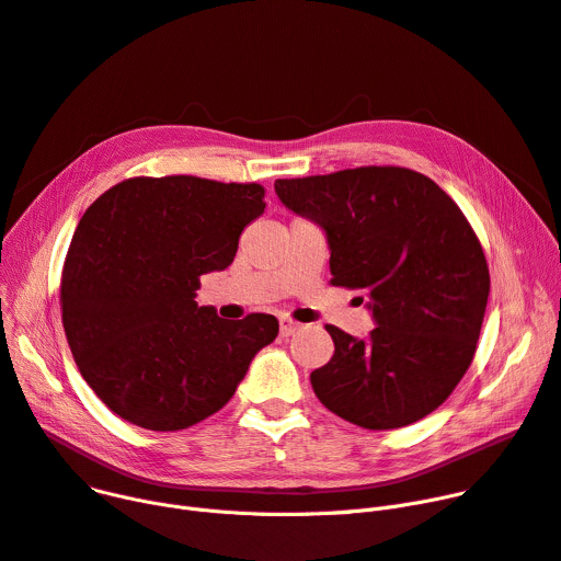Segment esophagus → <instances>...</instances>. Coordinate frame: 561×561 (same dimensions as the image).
<instances>
[{
	"label": "esophagus",
	"instance_id": "esophagus-1",
	"mask_svg": "<svg viewBox=\"0 0 561 561\" xmlns=\"http://www.w3.org/2000/svg\"><path fill=\"white\" fill-rule=\"evenodd\" d=\"M300 322H295V320H290V318H282L279 320V333L284 335V339H288V335H295L297 331H300Z\"/></svg>",
	"mask_w": 561,
	"mask_h": 561
}]
</instances>
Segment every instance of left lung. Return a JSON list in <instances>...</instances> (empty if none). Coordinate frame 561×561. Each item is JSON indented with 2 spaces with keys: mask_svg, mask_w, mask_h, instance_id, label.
Here are the masks:
<instances>
[{
  "mask_svg": "<svg viewBox=\"0 0 561 561\" xmlns=\"http://www.w3.org/2000/svg\"><path fill=\"white\" fill-rule=\"evenodd\" d=\"M275 192L324 230L331 284L365 290L377 324L367 339L327 324L335 352L311 371L316 397L371 431L433 413L471 365L490 295L488 261L460 207L401 167L275 180Z\"/></svg>",
  "mask_w": 561,
  "mask_h": 561,
  "instance_id": "left-lung-1",
  "label": "left lung"
}]
</instances>
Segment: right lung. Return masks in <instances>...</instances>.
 Wrapping results in <instances>:
<instances>
[{"instance_id":"obj_1","label":"right lung","mask_w":561,"mask_h":561,"mask_svg":"<svg viewBox=\"0 0 561 561\" xmlns=\"http://www.w3.org/2000/svg\"><path fill=\"white\" fill-rule=\"evenodd\" d=\"M264 186L194 175L130 178L99 196L71 237L62 327L96 397L148 431L190 428L226 405L259 350L268 313L222 320L198 307L201 275L226 271Z\"/></svg>"}]
</instances>
